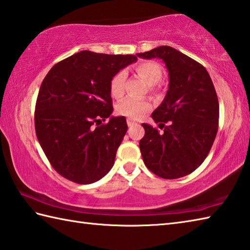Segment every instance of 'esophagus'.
Wrapping results in <instances>:
<instances>
[{"label":"esophagus","instance_id":"34e87169","mask_svg":"<svg viewBox=\"0 0 250 250\" xmlns=\"http://www.w3.org/2000/svg\"><path fill=\"white\" fill-rule=\"evenodd\" d=\"M138 123H137V122H135V121H132V120H127V125H128L129 127H131V126H135V125H137Z\"/></svg>","mask_w":250,"mask_h":250}]
</instances>
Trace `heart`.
I'll list each match as a JSON object with an SVG mask.
<instances>
[{
    "instance_id": "obj_1",
    "label": "heart",
    "mask_w": 250,
    "mask_h": 250,
    "mask_svg": "<svg viewBox=\"0 0 250 250\" xmlns=\"http://www.w3.org/2000/svg\"><path fill=\"white\" fill-rule=\"evenodd\" d=\"M136 71L146 82L153 86L161 82L163 78V69L155 61H144L136 67ZM125 72L119 71L112 76L110 81V93L114 98H120L124 94ZM152 109V104L147 100H137L125 98L116 105V111L120 115L126 116L129 120H140Z\"/></svg>"
}]
</instances>
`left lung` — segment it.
<instances>
[{"label": "left lung", "mask_w": 250, "mask_h": 250, "mask_svg": "<svg viewBox=\"0 0 250 250\" xmlns=\"http://www.w3.org/2000/svg\"><path fill=\"white\" fill-rule=\"evenodd\" d=\"M137 56L162 59L169 75L165 98L151 115L163 131L142 124L146 130L139 141L142 159L153 174L164 179L185 177L206 159L216 138L219 103L212 81L201 63L170 46Z\"/></svg>", "instance_id": "8db88e82"}]
</instances>
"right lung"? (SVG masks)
<instances>
[{
  "label": "right lung",
  "mask_w": 250,
  "mask_h": 250,
  "mask_svg": "<svg viewBox=\"0 0 250 250\" xmlns=\"http://www.w3.org/2000/svg\"><path fill=\"white\" fill-rule=\"evenodd\" d=\"M135 61L132 55L82 50L45 76L35 104V132L54 169L65 179L89 185L113 166L128 127L124 116H111L110 81ZM106 118L108 123L101 125Z\"/></svg>",
  "instance_id": "right-lung-1"
}]
</instances>
